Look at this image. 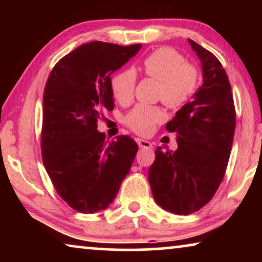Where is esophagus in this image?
<instances>
[{
	"instance_id": "1",
	"label": "esophagus",
	"mask_w": 262,
	"mask_h": 262,
	"mask_svg": "<svg viewBox=\"0 0 262 262\" xmlns=\"http://www.w3.org/2000/svg\"><path fill=\"white\" fill-rule=\"evenodd\" d=\"M136 142L138 143L139 148H143V149H151L152 148L151 143H150L149 141H145V139L137 138V139H136Z\"/></svg>"
}]
</instances>
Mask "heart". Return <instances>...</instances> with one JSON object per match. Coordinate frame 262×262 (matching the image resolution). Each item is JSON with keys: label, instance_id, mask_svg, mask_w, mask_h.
Segmentation results:
<instances>
[{"label": "heart", "instance_id": "1", "mask_svg": "<svg viewBox=\"0 0 262 262\" xmlns=\"http://www.w3.org/2000/svg\"><path fill=\"white\" fill-rule=\"evenodd\" d=\"M138 70L145 77L159 82L157 99L170 108H179L192 98L198 85L199 74L192 63L170 48H160L145 56ZM137 76L131 69L121 70L111 80L114 99L120 103H128L134 99ZM164 119L159 106L137 105L125 117V124L139 135H148Z\"/></svg>", "mask_w": 262, "mask_h": 262}]
</instances>
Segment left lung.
Returning a JSON list of instances; mask_svg holds the SVG:
<instances>
[{"mask_svg": "<svg viewBox=\"0 0 262 262\" xmlns=\"http://www.w3.org/2000/svg\"><path fill=\"white\" fill-rule=\"evenodd\" d=\"M202 62L203 85L166 125L177 134L174 152L157 148L149 169L155 202L175 214H189L213 198L227 170L236 111L227 73L216 56L189 39Z\"/></svg>", "mask_w": 262, "mask_h": 262, "instance_id": "1", "label": "left lung"}]
</instances>
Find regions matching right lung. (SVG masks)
Wrapping results in <instances>:
<instances>
[{
	"instance_id": "obj_1",
	"label": "right lung",
	"mask_w": 262,
	"mask_h": 262,
	"mask_svg": "<svg viewBox=\"0 0 262 262\" xmlns=\"http://www.w3.org/2000/svg\"><path fill=\"white\" fill-rule=\"evenodd\" d=\"M142 48L91 41L60 58L42 98L41 156L60 198L82 213L108 207L130 171L138 145L130 136L107 142L96 130L112 111L111 74Z\"/></svg>"
}]
</instances>
